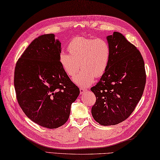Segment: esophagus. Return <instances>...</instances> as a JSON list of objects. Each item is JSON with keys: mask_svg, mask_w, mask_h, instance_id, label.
Here are the masks:
<instances>
[{"mask_svg": "<svg viewBox=\"0 0 160 160\" xmlns=\"http://www.w3.org/2000/svg\"><path fill=\"white\" fill-rule=\"evenodd\" d=\"M79 90H80V93L81 95L83 94V93H85L86 91H87V89L86 88H80Z\"/></svg>", "mask_w": 160, "mask_h": 160, "instance_id": "1", "label": "esophagus"}]
</instances>
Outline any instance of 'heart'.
<instances>
[{
  "instance_id": "obj_1",
  "label": "heart",
  "mask_w": 160,
  "mask_h": 160,
  "mask_svg": "<svg viewBox=\"0 0 160 160\" xmlns=\"http://www.w3.org/2000/svg\"><path fill=\"white\" fill-rule=\"evenodd\" d=\"M68 53L61 52L59 61L65 74L74 78V82L81 87L90 85L95 77H100L107 71L111 58V47L103 38L75 37L69 42Z\"/></svg>"
}]
</instances>
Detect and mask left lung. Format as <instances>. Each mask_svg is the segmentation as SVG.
Here are the masks:
<instances>
[{
	"label": "left lung",
	"instance_id": "obj_1",
	"mask_svg": "<svg viewBox=\"0 0 160 160\" xmlns=\"http://www.w3.org/2000/svg\"><path fill=\"white\" fill-rule=\"evenodd\" d=\"M111 47L108 68L92 90L96 102L93 118L101 125H115L134 111L142 97L146 82L145 64L138 49L121 33L107 37Z\"/></svg>",
	"mask_w": 160,
	"mask_h": 160
}]
</instances>
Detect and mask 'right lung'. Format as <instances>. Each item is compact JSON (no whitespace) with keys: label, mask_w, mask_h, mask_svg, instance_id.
I'll return each mask as SVG.
<instances>
[{"label":"right lung","mask_w":160,"mask_h":160,"mask_svg":"<svg viewBox=\"0 0 160 160\" xmlns=\"http://www.w3.org/2000/svg\"><path fill=\"white\" fill-rule=\"evenodd\" d=\"M61 45L53 34L35 38L18 59L14 85L20 107L42 127L56 129L68 121L79 88L59 61Z\"/></svg>","instance_id":"obj_1"}]
</instances>
